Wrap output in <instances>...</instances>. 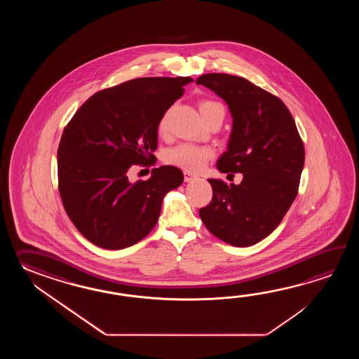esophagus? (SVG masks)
Segmentation results:
<instances>
[{
	"instance_id": "34e87169",
	"label": "esophagus",
	"mask_w": 359,
	"mask_h": 359,
	"mask_svg": "<svg viewBox=\"0 0 359 359\" xmlns=\"http://www.w3.org/2000/svg\"><path fill=\"white\" fill-rule=\"evenodd\" d=\"M183 177H184V181H186V182H190V181L196 178V176L192 175L191 172H183Z\"/></svg>"
}]
</instances>
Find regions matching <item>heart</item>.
Here are the masks:
<instances>
[{
    "label": "heart",
    "mask_w": 359,
    "mask_h": 359,
    "mask_svg": "<svg viewBox=\"0 0 359 359\" xmlns=\"http://www.w3.org/2000/svg\"><path fill=\"white\" fill-rule=\"evenodd\" d=\"M198 110L203 116L212 114L217 110L224 111V107L219 102L213 100H203L198 102ZM167 130V114L161 116L158 124L159 135H164ZM213 158V150L208 146L192 145V144H181L169 149L165 154V161L176 165L186 172H198L204 168L206 163Z\"/></svg>",
    "instance_id": "obj_1"
}]
</instances>
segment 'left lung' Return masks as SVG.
<instances>
[{
    "label": "left lung",
    "instance_id": "1",
    "mask_svg": "<svg viewBox=\"0 0 359 359\" xmlns=\"http://www.w3.org/2000/svg\"><path fill=\"white\" fill-rule=\"evenodd\" d=\"M196 83L224 100L233 118L217 168L244 176L240 184L208 180L213 198L200 218L226 244H257L281 223L298 195L304 145L297 124L281 100L243 76L208 73Z\"/></svg>",
    "mask_w": 359,
    "mask_h": 359
}]
</instances>
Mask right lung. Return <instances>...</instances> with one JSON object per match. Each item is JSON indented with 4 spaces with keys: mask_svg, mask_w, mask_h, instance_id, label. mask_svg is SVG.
I'll list each match as a JSON object with an SVG mask.
<instances>
[{
    "mask_svg": "<svg viewBox=\"0 0 359 359\" xmlns=\"http://www.w3.org/2000/svg\"><path fill=\"white\" fill-rule=\"evenodd\" d=\"M190 76H147L92 95L64 128L57 149L61 201L92 244L119 250L155 227L165 194L183 182L172 165L130 182L132 165L155 164L158 124Z\"/></svg>",
    "mask_w": 359,
    "mask_h": 359,
    "instance_id": "1",
    "label": "right lung"
}]
</instances>
